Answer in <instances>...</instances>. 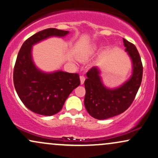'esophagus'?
Listing matches in <instances>:
<instances>
[{
	"mask_svg": "<svg viewBox=\"0 0 158 158\" xmlns=\"http://www.w3.org/2000/svg\"><path fill=\"white\" fill-rule=\"evenodd\" d=\"M85 77L84 76H81V77H80V80H81V85H83V83H84V81H85Z\"/></svg>",
	"mask_w": 158,
	"mask_h": 158,
	"instance_id": "obj_1",
	"label": "esophagus"
}]
</instances>
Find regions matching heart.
I'll use <instances>...</instances> for the list:
<instances>
[{"label": "heart", "instance_id": "b5f03b06", "mask_svg": "<svg viewBox=\"0 0 158 158\" xmlns=\"http://www.w3.org/2000/svg\"><path fill=\"white\" fill-rule=\"evenodd\" d=\"M95 49H96V46H92V49H91V50H90V52H94V51H95Z\"/></svg>", "mask_w": 158, "mask_h": 158}]
</instances>
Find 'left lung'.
I'll list each match as a JSON object with an SVG mask.
<instances>
[{
	"label": "left lung",
	"mask_w": 158,
	"mask_h": 158,
	"mask_svg": "<svg viewBox=\"0 0 158 158\" xmlns=\"http://www.w3.org/2000/svg\"><path fill=\"white\" fill-rule=\"evenodd\" d=\"M123 40L125 51L132 64V73L129 79L120 86L110 89L103 84L101 71L97 66L86 73L84 105L89 114L95 119H108L125 112L134 101L141 84L143 65L138 49L126 39L123 38Z\"/></svg>",
	"instance_id": "8db88e82"
}]
</instances>
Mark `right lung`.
<instances>
[{
  "label": "right lung",
  "instance_id": "1",
  "mask_svg": "<svg viewBox=\"0 0 158 158\" xmlns=\"http://www.w3.org/2000/svg\"><path fill=\"white\" fill-rule=\"evenodd\" d=\"M68 31L55 28L38 31L23 43L17 57L13 81L20 101L31 112L51 116L61 110L70 93L79 86L78 74L61 70L44 72L35 66L32 58V46L51 38H63Z\"/></svg>",
  "mask_w": 158,
  "mask_h": 158
}]
</instances>
